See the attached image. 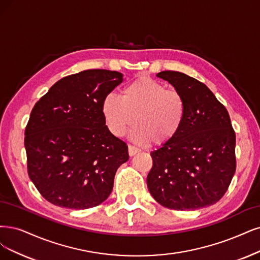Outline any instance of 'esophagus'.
Wrapping results in <instances>:
<instances>
[{
	"label": "esophagus",
	"instance_id": "1",
	"mask_svg": "<svg viewBox=\"0 0 260 260\" xmlns=\"http://www.w3.org/2000/svg\"><path fill=\"white\" fill-rule=\"evenodd\" d=\"M140 152V150L138 149V148H136V147H134V146H128V154H129V156H134V155H136L137 153H139Z\"/></svg>",
	"mask_w": 260,
	"mask_h": 260
}]
</instances>
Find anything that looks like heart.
I'll list each match as a JSON object with an SVG mask.
<instances>
[{"mask_svg":"<svg viewBox=\"0 0 260 260\" xmlns=\"http://www.w3.org/2000/svg\"><path fill=\"white\" fill-rule=\"evenodd\" d=\"M102 113L112 135L120 137L135 121L131 138L139 143L152 141L156 146L174 139L183 125L186 104L179 91L142 76L122 91L105 96Z\"/></svg>","mask_w":260,"mask_h":260,"instance_id":"b5f03b06","label":"heart"}]
</instances>
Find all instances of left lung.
<instances>
[{
	"instance_id": "left-lung-1",
	"label": "left lung",
	"mask_w": 260,
	"mask_h": 260,
	"mask_svg": "<svg viewBox=\"0 0 260 260\" xmlns=\"http://www.w3.org/2000/svg\"><path fill=\"white\" fill-rule=\"evenodd\" d=\"M156 76L183 95L186 113L178 135L151 152L148 188L168 209L212 206L224 196L236 171V134L228 111L195 78L174 71Z\"/></svg>"
}]
</instances>
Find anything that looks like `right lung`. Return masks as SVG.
<instances>
[{
	"instance_id": "right-lung-1",
	"label": "right lung",
	"mask_w": 260,
	"mask_h": 260,
	"mask_svg": "<svg viewBox=\"0 0 260 260\" xmlns=\"http://www.w3.org/2000/svg\"><path fill=\"white\" fill-rule=\"evenodd\" d=\"M122 81L119 72L83 71L55 82L35 104L24 132L27 172L49 203L83 210L109 197L128 150L109 132L102 103Z\"/></svg>"
}]
</instances>
